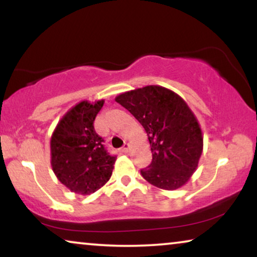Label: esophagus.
<instances>
[{"instance_id": "esophagus-1", "label": "esophagus", "mask_w": 257, "mask_h": 257, "mask_svg": "<svg viewBox=\"0 0 257 257\" xmlns=\"http://www.w3.org/2000/svg\"><path fill=\"white\" fill-rule=\"evenodd\" d=\"M130 151V145L128 144H124V146L121 147V152L122 153H127Z\"/></svg>"}]
</instances>
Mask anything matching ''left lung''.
Returning <instances> with one entry per match:
<instances>
[{
    "instance_id": "8db88e82",
    "label": "left lung",
    "mask_w": 257,
    "mask_h": 257,
    "mask_svg": "<svg viewBox=\"0 0 257 257\" xmlns=\"http://www.w3.org/2000/svg\"><path fill=\"white\" fill-rule=\"evenodd\" d=\"M115 101L135 115L149 137L152 163L140 171L158 188L173 191L189 180L203 147L194 113L173 91L158 85L128 91Z\"/></svg>"
}]
</instances>
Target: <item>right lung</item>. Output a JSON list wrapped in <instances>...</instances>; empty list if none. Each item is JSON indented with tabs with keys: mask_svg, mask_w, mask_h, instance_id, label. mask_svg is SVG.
I'll return each mask as SVG.
<instances>
[{
	"mask_svg": "<svg viewBox=\"0 0 257 257\" xmlns=\"http://www.w3.org/2000/svg\"><path fill=\"white\" fill-rule=\"evenodd\" d=\"M104 100L94 104L80 101L64 114L51 136V166L65 187L77 194L89 195L111 178L115 156L103 145L94 131L96 115Z\"/></svg>",
	"mask_w": 257,
	"mask_h": 257,
	"instance_id": "obj_1",
	"label": "right lung"
}]
</instances>
